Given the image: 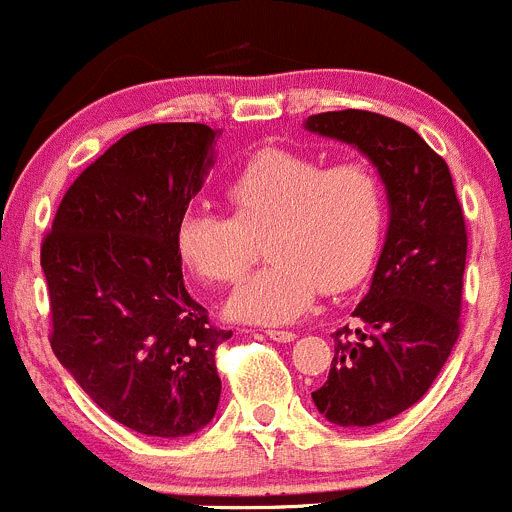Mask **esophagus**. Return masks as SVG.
<instances>
[{"label": "esophagus", "mask_w": 512, "mask_h": 512, "mask_svg": "<svg viewBox=\"0 0 512 512\" xmlns=\"http://www.w3.org/2000/svg\"><path fill=\"white\" fill-rule=\"evenodd\" d=\"M266 337L274 339V342L289 344V342H294L296 334L294 332H284V329H269V332H266Z\"/></svg>", "instance_id": "34e87169"}]
</instances>
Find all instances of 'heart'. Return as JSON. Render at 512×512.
Here are the masks:
<instances>
[{
    "label": "heart",
    "mask_w": 512,
    "mask_h": 512,
    "mask_svg": "<svg viewBox=\"0 0 512 512\" xmlns=\"http://www.w3.org/2000/svg\"><path fill=\"white\" fill-rule=\"evenodd\" d=\"M233 218L191 211L175 246L188 269L211 284H236L266 238L271 261L233 291L228 314L279 326L309 314L319 289L344 294L367 279L387 228L384 180L367 160L326 165L284 148L248 155L226 183Z\"/></svg>",
    "instance_id": "obj_1"
}]
</instances>
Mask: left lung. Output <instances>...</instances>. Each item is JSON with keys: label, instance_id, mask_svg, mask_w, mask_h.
Segmentation results:
<instances>
[{"label": "left lung", "instance_id": "1", "mask_svg": "<svg viewBox=\"0 0 512 512\" xmlns=\"http://www.w3.org/2000/svg\"><path fill=\"white\" fill-rule=\"evenodd\" d=\"M321 138L357 148L377 168L389 221L369 291L342 326L316 410L339 427H372L432 387L460 334L465 216L445 160L412 128L367 110L306 118Z\"/></svg>", "mask_w": 512, "mask_h": 512}]
</instances>
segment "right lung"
I'll return each mask as SVG.
<instances>
[{
	"label": "right lung",
	"mask_w": 512,
	"mask_h": 512,
	"mask_svg": "<svg viewBox=\"0 0 512 512\" xmlns=\"http://www.w3.org/2000/svg\"><path fill=\"white\" fill-rule=\"evenodd\" d=\"M216 130L145 125L70 186L42 243L52 352L87 397L148 437H188L221 399L216 347L233 332L188 294L175 231L211 165Z\"/></svg>",
	"instance_id": "1"
}]
</instances>
